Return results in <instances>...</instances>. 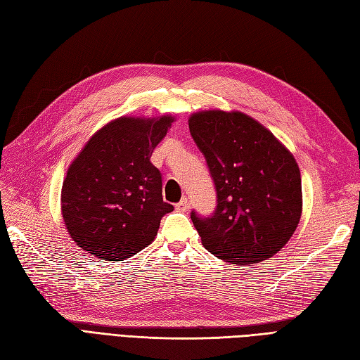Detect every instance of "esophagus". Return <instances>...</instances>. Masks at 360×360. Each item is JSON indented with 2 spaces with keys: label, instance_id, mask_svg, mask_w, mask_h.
Returning <instances> with one entry per match:
<instances>
[{
  "label": "esophagus",
  "instance_id": "esophagus-1",
  "mask_svg": "<svg viewBox=\"0 0 360 360\" xmlns=\"http://www.w3.org/2000/svg\"><path fill=\"white\" fill-rule=\"evenodd\" d=\"M174 207H176V210L181 211V213H186V211L188 210V200H187L186 198H184V199H181Z\"/></svg>",
  "mask_w": 360,
  "mask_h": 360
}]
</instances>
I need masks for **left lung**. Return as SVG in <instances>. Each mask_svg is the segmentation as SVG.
I'll return each mask as SVG.
<instances>
[{
	"instance_id": "left-lung-1",
	"label": "left lung",
	"mask_w": 360,
	"mask_h": 360,
	"mask_svg": "<svg viewBox=\"0 0 360 360\" xmlns=\"http://www.w3.org/2000/svg\"><path fill=\"white\" fill-rule=\"evenodd\" d=\"M188 127L217 193L210 217L191 211L202 245L233 264L269 259L300 224L301 173L293 155L263 124L238 110H200L188 118Z\"/></svg>"
}]
</instances>
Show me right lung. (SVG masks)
Masks as SVG:
<instances>
[{
    "label": "right lung",
    "mask_w": 360,
    "mask_h": 360,
    "mask_svg": "<svg viewBox=\"0 0 360 360\" xmlns=\"http://www.w3.org/2000/svg\"><path fill=\"white\" fill-rule=\"evenodd\" d=\"M174 118L120 117L89 138L62 186V217L82 250L120 262L153 242L164 214L161 173L153 149Z\"/></svg>",
    "instance_id": "1"
}]
</instances>
